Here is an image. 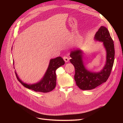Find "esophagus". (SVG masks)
<instances>
[{
  "mask_svg": "<svg viewBox=\"0 0 123 123\" xmlns=\"http://www.w3.org/2000/svg\"><path fill=\"white\" fill-rule=\"evenodd\" d=\"M63 59H64V60L65 61V62H68V60H69L68 58V57H67V56H64L63 57Z\"/></svg>",
  "mask_w": 123,
  "mask_h": 123,
  "instance_id": "1",
  "label": "esophagus"
}]
</instances>
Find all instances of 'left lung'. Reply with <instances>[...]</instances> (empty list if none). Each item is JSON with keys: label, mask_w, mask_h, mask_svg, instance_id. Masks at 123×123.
<instances>
[{"label": "left lung", "mask_w": 123, "mask_h": 123, "mask_svg": "<svg viewBox=\"0 0 123 123\" xmlns=\"http://www.w3.org/2000/svg\"><path fill=\"white\" fill-rule=\"evenodd\" d=\"M94 39L103 42L107 51L106 64L100 72L92 73L85 68L82 60V51L79 49L73 50L70 62L75 68L74 80L76 85L82 90H91L106 82L112 69L115 55L113 41L107 28L101 26L96 32Z\"/></svg>", "instance_id": "left-lung-1"}]
</instances>
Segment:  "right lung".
I'll return each mask as SVG.
<instances>
[{"mask_svg":"<svg viewBox=\"0 0 123 123\" xmlns=\"http://www.w3.org/2000/svg\"><path fill=\"white\" fill-rule=\"evenodd\" d=\"M64 64L65 61L60 56L51 59L47 72L42 79L38 83L32 85H28L22 82L18 78L16 72H15V74L18 81L26 88L32 90L36 92L46 93L52 91L55 88L56 80L55 71L59 67L64 65Z\"/></svg>","mask_w":123,"mask_h":123,"instance_id":"right-lung-1","label":"right lung"}]
</instances>
